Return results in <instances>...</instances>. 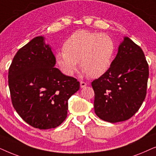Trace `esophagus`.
Returning a JSON list of instances; mask_svg holds the SVG:
<instances>
[{"label":"esophagus","instance_id":"34e87169","mask_svg":"<svg viewBox=\"0 0 156 156\" xmlns=\"http://www.w3.org/2000/svg\"><path fill=\"white\" fill-rule=\"evenodd\" d=\"M80 88H85V87H86L87 83H86L83 82V81H80Z\"/></svg>","mask_w":156,"mask_h":156}]
</instances>
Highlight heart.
I'll return each instance as SVG.
<instances>
[{
	"label": "heart",
	"mask_w": 156,
	"mask_h": 156,
	"mask_svg": "<svg viewBox=\"0 0 156 156\" xmlns=\"http://www.w3.org/2000/svg\"><path fill=\"white\" fill-rule=\"evenodd\" d=\"M115 50V43L108 35L80 30L64 42L63 51L55 53V61L67 76L74 74L79 61L85 74L97 78L109 69Z\"/></svg>",
	"instance_id": "b5f03b06"
}]
</instances>
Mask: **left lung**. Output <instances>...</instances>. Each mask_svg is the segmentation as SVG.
<instances>
[{"mask_svg":"<svg viewBox=\"0 0 156 156\" xmlns=\"http://www.w3.org/2000/svg\"><path fill=\"white\" fill-rule=\"evenodd\" d=\"M148 76V65L142 49L124 37L109 69L91 83L98 117L109 123L131 118L146 98Z\"/></svg>","mask_w":156,"mask_h":156,"instance_id":"left-lung-1","label":"left lung"}]
</instances>
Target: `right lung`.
<instances>
[{
    "mask_svg": "<svg viewBox=\"0 0 156 156\" xmlns=\"http://www.w3.org/2000/svg\"><path fill=\"white\" fill-rule=\"evenodd\" d=\"M55 58L43 36L18 50L8 70L12 103L24 121L45 130L56 128L67 117L68 99L80 83L55 68Z\"/></svg>",
    "mask_w": 156,
    "mask_h": 156,
    "instance_id": "1",
    "label": "right lung"
}]
</instances>
